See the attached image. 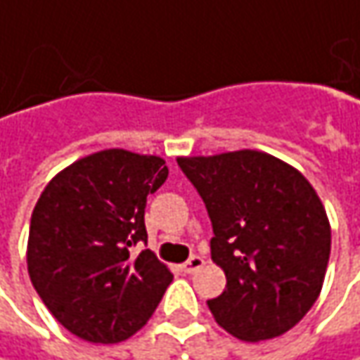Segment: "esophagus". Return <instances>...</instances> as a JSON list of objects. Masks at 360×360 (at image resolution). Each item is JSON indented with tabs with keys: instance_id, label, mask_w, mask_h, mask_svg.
I'll return each instance as SVG.
<instances>
[{
	"instance_id": "obj_1",
	"label": "esophagus",
	"mask_w": 360,
	"mask_h": 360,
	"mask_svg": "<svg viewBox=\"0 0 360 360\" xmlns=\"http://www.w3.org/2000/svg\"><path fill=\"white\" fill-rule=\"evenodd\" d=\"M202 266H204V258H202V256H192V258L186 260L180 269H182V272H186V274H192V272L200 270Z\"/></svg>"
}]
</instances>
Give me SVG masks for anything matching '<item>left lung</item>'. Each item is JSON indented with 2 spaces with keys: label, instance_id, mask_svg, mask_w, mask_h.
<instances>
[{
  "label": "left lung",
  "instance_id": "8db88e82",
  "mask_svg": "<svg viewBox=\"0 0 360 360\" xmlns=\"http://www.w3.org/2000/svg\"><path fill=\"white\" fill-rule=\"evenodd\" d=\"M212 220V262L226 288L214 321L246 342L274 339L311 311L325 283L330 222L312 184L266 152L178 156Z\"/></svg>",
  "mask_w": 360,
  "mask_h": 360
}]
</instances>
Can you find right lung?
Instances as JSON below:
<instances>
[{
    "label": "right lung",
    "mask_w": 360,
    "mask_h": 360,
    "mask_svg": "<svg viewBox=\"0 0 360 360\" xmlns=\"http://www.w3.org/2000/svg\"><path fill=\"white\" fill-rule=\"evenodd\" d=\"M152 154L110 148L58 172L35 202L27 272L53 319L88 342H122L150 321L174 274L146 242L144 208L168 178Z\"/></svg>",
    "instance_id": "right-lung-1"
}]
</instances>
